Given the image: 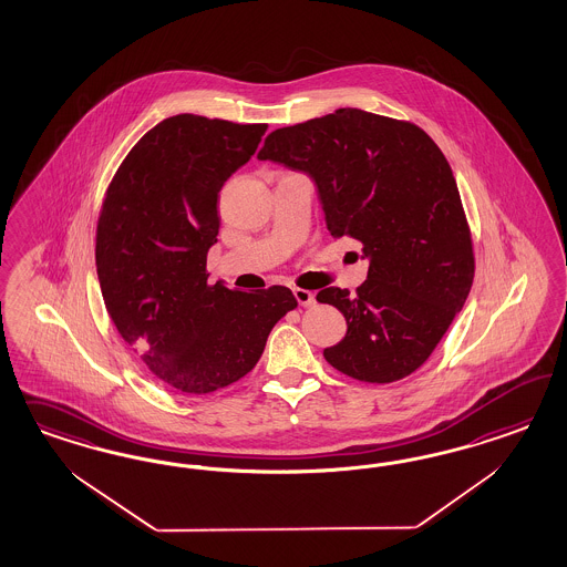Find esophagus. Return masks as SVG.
I'll return each mask as SVG.
<instances>
[{
  "instance_id": "obj_1",
  "label": "esophagus",
  "mask_w": 567,
  "mask_h": 567,
  "mask_svg": "<svg viewBox=\"0 0 567 567\" xmlns=\"http://www.w3.org/2000/svg\"><path fill=\"white\" fill-rule=\"evenodd\" d=\"M292 295H295L297 303H299V306H303V308H308V306H313V303H316L313 292L308 291V289H292Z\"/></svg>"
}]
</instances>
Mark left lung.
Returning <instances> with one entry per match:
<instances>
[{"label":"left lung","mask_w":567,"mask_h":567,"mask_svg":"<svg viewBox=\"0 0 567 567\" xmlns=\"http://www.w3.org/2000/svg\"><path fill=\"white\" fill-rule=\"evenodd\" d=\"M316 183L334 239L363 245L368 278L355 295L328 287L320 303L347 320L324 349L361 382H395L429 360L474 280V251L455 176L439 145L412 122L341 107L276 128L259 150Z\"/></svg>","instance_id":"1"}]
</instances>
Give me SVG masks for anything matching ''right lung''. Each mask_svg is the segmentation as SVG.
Listing matches in <instances>:
<instances>
[{
  "mask_svg": "<svg viewBox=\"0 0 567 567\" xmlns=\"http://www.w3.org/2000/svg\"><path fill=\"white\" fill-rule=\"evenodd\" d=\"M266 128L166 118L138 138L103 199L95 264L105 309L150 372L181 393L207 395L251 372L270 330L297 308L287 287L207 285L218 193Z\"/></svg>",
  "mask_w": 567,
  "mask_h": 567,
  "instance_id": "obj_1",
  "label": "right lung"
}]
</instances>
